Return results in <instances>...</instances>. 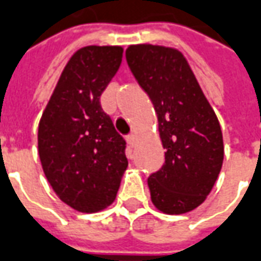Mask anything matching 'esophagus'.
I'll use <instances>...</instances> for the list:
<instances>
[{
	"label": "esophagus",
	"instance_id": "34e87169",
	"mask_svg": "<svg viewBox=\"0 0 261 261\" xmlns=\"http://www.w3.org/2000/svg\"><path fill=\"white\" fill-rule=\"evenodd\" d=\"M126 140H127V143H129V145L135 146V143H136V135H135V134L127 135Z\"/></svg>",
	"mask_w": 261,
	"mask_h": 261
}]
</instances>
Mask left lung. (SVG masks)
Instances as JSON below:
<instances>
[{
    "label": "left lung",
    "mask_w": 261,
    "mask_h": 261,
    "mask_svg": "<svg viewBox=\"0 0 261 261\" xmlns=\"http://www.w3.org/2000/svg\"><path fill=\"white\" fill-rule=\"evenodd\" d=\"M126 62L156 111L163 167L147 178L151 202L169 215L195 210L211 193L223 162L215 112L184 55L156 45H130Z\"/></svg>",
    "instance_id": "1"
}]
</instances>
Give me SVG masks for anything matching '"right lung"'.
I'll return each mask as SVG.
<instances>
[{
    "mask_svg": "<svg viewBox=\"0 0 261 261\" xmlns=\"http://www.w3.org/2000/svg\"><path fill=\"white\" fill-rule=\"evenodd\" d=\"M122 53L121 46L79 49L39 122V157L46 178L64 204L84 214L115 201L127 167L126 142L99 104Z\"/></svg>",
    "mask_w": 261,
    "mask_h": 261,
    "instance_id": "add662e5",
    "label": "right lung"
}]
</instances>
